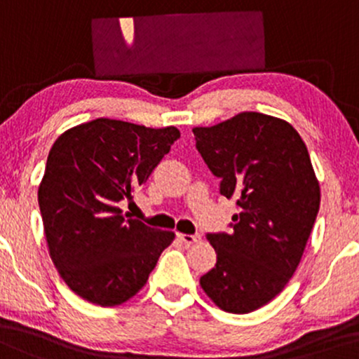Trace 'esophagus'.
<instances>
[{"mask_svg":"<svg viewBox=\"0 0 359 359\" xmlns=\"http://www.w3.org/2000/svg\"><path fill=\"white\" fill-rule=\"evenodd\" d=\"M176 237H178L180 243H183L187 245H190L193 243H196V241H200V236H191V233H178Z\"/></svg>","mask_w":359,"mask_h":359,"instance_id":"esophagus-1","label":"esophagus"}]
</instances>
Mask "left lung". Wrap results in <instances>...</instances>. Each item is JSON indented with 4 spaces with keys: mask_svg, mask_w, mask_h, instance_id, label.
Segmentation results:
<instances>
[{
    "mask_svg": "<svg viewBox=\"0 0 359 359\" xmlns=\"http://www.w3.org/2000/svg\"><path fill=\"white\" fill-rule=\"evenodd\" d=\"M193 134L220 195L237 198L239 210L231 233H207L217 263L200 285L225 312L249 313L299 266L319 212V181L299 132L276 116L243 111Z\"/></svg>",
    "mask_w": 359,
    "mask_h": 359,
    "instance_id": "obj_1",
    "label": "left lung"
}]
</instances>
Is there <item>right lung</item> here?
Here are the masks:
<instances>
[{"label":"right lung","instance_id":"1","mask_svg":"<svg viewBox=\"0 0 359 359\" xmlns=\"http://www.w3.org/2000/svg\"><path fill=\"white\" fill-rule=\"evenodd\" d=\"M180 139L176 127L149 128L96 118L57 137L39 187L49 255L76 295L115 307L135 295L175 232L127 219L132 200Z\"/></svg>","mask_w":359,"mask_h":359}]
</instances>
